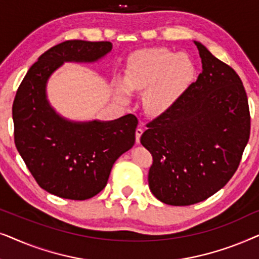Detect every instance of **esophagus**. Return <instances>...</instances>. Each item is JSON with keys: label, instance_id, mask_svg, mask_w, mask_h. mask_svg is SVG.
Instances as JSON below:
<instances>
[{"label": "esophagus", "instance_id": "obj_1", "mask_svg": "<svg viewBox=\"0 0 259 259\" xmlns=\"http://www.w3.org/2000/svg\"><path fill=\"white\" fill-rule=\"evenodd\" d=\"M143 128H141V127H138V128L136 130V141H137V144H139L140 143V137H141V134H143Z\"/></svg>", "mask_w": 259, "mask_h": 259}]
</instances>
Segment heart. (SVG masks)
I'll return each mask as SVG.
<instances>
[{
    "instance_id": "obj_1",
    "label": "heart",
    "mask_w": 259,
    "mask_h": 259,
    "mask_svg": "<svg viewBox=\"0 0 259 259\" xmlns=\"http://www.w3.org/2000/svg\"><path fill=\"white\" fill-rule=\"evenodd\" d=\"M196 75L191 56L167 48L141 49L127 60L125 80L116 79V93L128 100L131 91L143 92V105L150 114L167 111L187 90Z\"/></svg>"
}]
</instances>
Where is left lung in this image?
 I'll list each match as a JSON object with an SVG mask.
<instances>
[{
    "mask_svg": "<svg viewBox=\"0 0 259 259\" xmlns=\"http://www.w3.org/2000/svg\"><path fill=\"white\" fill-rule=\"evenodd\" d=\"M194 44L203 72L167 111L147 122L140 138L153 158L151 192L173 206L197 204L223 189L250 138L249 102L238 74Z\"/></svg>",
    "mask_w": 259,
    "mask_h": 259,
    "instance_id": "8db88e82",
    "label": "left lung"
}]
</instances>
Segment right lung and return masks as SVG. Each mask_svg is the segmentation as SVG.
I'll use <instances>...</instances> for the list:
<instances>
[{"mask_svg":"<svg viewBox=\"0 0 259 259\" xmlns=\"http://www.w3.org/2000/svg\"><path fill=\"white\" fill-rule=\"evenodd\" d=\"M111 49L108 41L61 42L38 58L16 92L15 146L38 186L54 196L72 200L97 196L116 159L136 143V115L72 122L56 114L46 99L48 77L63 62L97 61Z\"/></svg>","mask_w":259,"mask_h":259,"instance_id":"1","label":"right lung"}]
</instances>
